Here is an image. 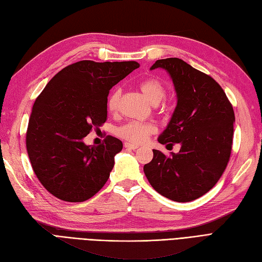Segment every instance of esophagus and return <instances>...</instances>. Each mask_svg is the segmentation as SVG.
Masks as SVG:
<instances>
[{"label":"esophagus","mask_w":262,"mask_h":262,"mask_svg":"<svg viewBox=\"0 0 262 262\" xmlns=\"http://www.w3.org/2000/svg\"><path fill=\"white\" fill-rule=\"evenodd\" d=\"M124 147H125V148H127V149H132V150H135V149H138V148H139L138 144H135V143H129V142H125V143H124Z\"/></svg>","instance_id":"34e87169"}]
</instances>
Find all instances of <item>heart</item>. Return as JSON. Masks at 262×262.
<instances>
[{
	"label": "heart",
	"instance_id": "heart-1",
	"mask_svg": "<svg viewBox=\"0 0 262 262\" xmlns=\"http://www.w3.org/2000/svg\"><path fill=\"white\" fill-rule=\"evenodd\" d=\"M139 89L143 93L147 100L152 104V105H158V104L166 97V86L160 79L156 77H149L142 79L139 83ZM121 98V90L115 89L112 91L111 94L107 98V110L110 112H114L118 110L119 103ZM155 131V126L150 123H142V122H129L124 125H122L118 129V135L125 139L126 141L133 143L142 142L150 133Z\"/></svg>",
	"mask_w": 262,
	"mask_h": 262
}]
</instances>
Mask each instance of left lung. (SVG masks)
Segmentation results:
<instances>
[{
    "label": "left lung",
    "instance_id": "obj_1",
    "mask_svg": "<svg viewBox=\"0 0 262 262\" xmlns=\"http://www.w3.org/2000/svg\"><path fill=\"white\" fill-rule=\"evenodd\" d=\"M156 68L170 75L177 94L175 111L158 141L182 147L170 156L154 150L143 171L160 195L190 202L212 189L228 166L234 111L219 83L179 58L157 60L150 69Z\"/></svg>",
    "mask_w": 262,
    "mask_h": 262
}]
</instances>
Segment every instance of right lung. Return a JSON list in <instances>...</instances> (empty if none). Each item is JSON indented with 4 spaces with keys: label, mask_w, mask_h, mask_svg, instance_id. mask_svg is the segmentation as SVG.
Returning a JSON list of instances; mask_svg holds the SVG:
<instances>
[{
    "label": "right lung",
    "mask_w": 262,
    "mask_h": 262,
    "mask_svg": "<svg viewBox=\"0 0 262 262\" xmlns=\"http://www.w3.org/2000/svg\"><path fill=\"white\" fill-rule=\"evenodd\" d=\"M139 66L137 61H77L57 73L37 97L27 151L39 182L57 199L84 202L107 182L122 141L107 136L96 147L86 146L84 138L106 121L110 90Z\"/></svg>",
    "instance_id": "add662e5"
}]
</instances>
